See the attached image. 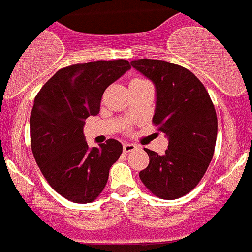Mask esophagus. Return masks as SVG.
Segmentation results:
<instances>
[{
    "mask_svg": "<svg viewBox=\"0 0 252 252\" xmlns=\"http://www.w3.org/2000/svg\"><path fill=\"white\" fill-rule=\"evenodd\" d=\"M137 149V146L135 144H131V143H126L123 146V151L124 153H129V152H133Z\"/></svg>",
    "mask_w": 252,
    "mask_h": 252,
    "instance_id": "obj_1",
    "label": "esophagus"
}]
</instances>
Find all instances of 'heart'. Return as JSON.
Listing matches in <instances>:
<instances>
[{
    "instance_id": "obj_1",
    "label": "heart",
    "mask_w": 252,
    "mask_h": 252,
    "mask_svg": "<svg viewBox=\"0 0 252 252\" xmlns=\"http://www.w3.org/2000/svg\"><path fill=\"white\" fill-rule=\"evenodd\" d=\"M137 80H140V79H137ZM135 81V80H134Z\"/></svg>"
}]
</instances>
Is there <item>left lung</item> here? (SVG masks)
I'll return each instance as SVG.
<instances>
[{"label": "left lung", "mask_w": 252, "mask_h": 252, "mask_svg": "<svg viewBox=\"0 0 252 252\" xmlns=\"http://www.w3.org/2000/svg\"><path fill=\"white\" fill-rule=\"evenodd\" d=\"M130 64L156 85L157 106L152 122L169 142L163 156L146 148L149 164L139 172L140 180L154 196L180 198L198 185L214 157V103L205 85L186 67L153 59H138Z\"/></svg>", "instance_id": "1"}]
</instances>
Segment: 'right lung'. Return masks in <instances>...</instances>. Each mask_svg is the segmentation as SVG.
<instances>
[{
    "mask_svg": "<svg viewBox=\"0 0 252 252\" xmlns=\"http://www.w3.org/2000/svg\"><path fill=\"white\" fill-rule=\"evenodd\" d=\"M130 69L129 61L98 60L63 67L45 83L30 115L31 149L51 187L69 201L89 203L103 192L123 146L108 139L88 147L85 119L96 115L110 84Z\"/></svg>",
    "mask_w": 252,
    "mask_h": 252,
    "instance_id": "1",
    "label": "right lung"
}]
</instances>
